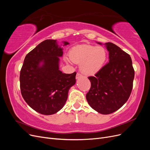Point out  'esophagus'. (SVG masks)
Segmentation results:
<instances>
[{
  "label": "esophagus",
  "mask_w": 150,
  "mask_h": 150,
  "mask_svg": "<svg viewBox=\"0 0 150 150\" xmlns=\"http://www.w3.org/2000/svg\"><path fill=\"white\" fill-rule=\"evenodd\" d=\"M83 76L81 75V74H79V73H78L76 74V79H79V78H81V77H82Z\"/></svg>",
  "instance_id": "1"
}]
</instances>
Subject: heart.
<instances>
[{"mask_svg":"<svg viewBox=\"0 0 150 150\" xmlns=\"http://www.w3.org/2000/svg\"><path fill=\"white\" fill-rule=\"evenodd\" d=\"M72 61L80 63V70L86 75L96 74L103 67L107 58L106 50L102 47L81 44L72 47L69 51Z\"/></svg>","mask_w":150,"mask_h":150,"instance_id":"b5f03b06","label":"heart"}]
</instances>
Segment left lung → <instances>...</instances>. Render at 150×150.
I'll return each mask as SVG.
<instances>
[{
    "mask_svg": "<svg viewBox=\"0 0 150 150\" xmlns=\"http://www.w3.org/2000/svg\"><path fill=\"white\" fill-rule=\"evenodd\" d=\"M104 45L110 60L94 76L88 77L91 85L86 99L93 110L108 115L128 101L133 89L134 70L128 54L113 43Z\"/></svg>",
    "mask_w": 150,
    "mask_h": 150,
    "instance_id": "1",
    "label": "left lung"
}]
</instances>
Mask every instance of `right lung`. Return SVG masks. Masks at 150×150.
Segmentation results:
<instances>
[{
	"label": "right lung",
	"instance_id": "1",
	"mask_svg": "<svg viewBox=\"0 0 150 150\" xmlns=\"http://www.w3.org/2000/svg\"><path fill=\"white\" fill-rule=\"evenodd\" d=\"M64 42V46L68 45ZM62 48L56 40L47 39L27 54L20 72V88L25 101L44 115L55 114L65 104L68 91L76 83V72L59 70Z\"/></svg>",
	"mask_w": 150,
	"mask_h": 150
}]
</instances>
